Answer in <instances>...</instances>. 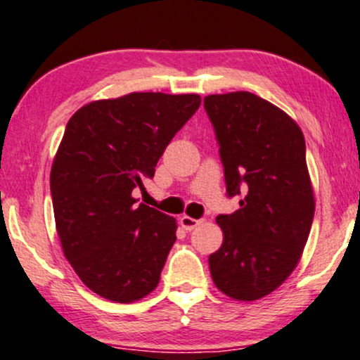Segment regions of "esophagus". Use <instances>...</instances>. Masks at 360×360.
<instances>
[{"mask_svg":"<svg viewBox=\"0 0 360 360\" xmlns=\"http://www.w3.org/2000/svg\"><path fill=\"white\" fill-rule=\"evenodd\" d=\"M202 221H198V219H193V217H188V215H181L180 217V226L184 227L185 231H193L197 226H200Z\"/></svg>","mask_w":360,"mask_h":360,"instance_id":"obj_1","label":"esophagus"}]
</instances>
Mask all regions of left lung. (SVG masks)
<instances>
[{
    "instance_id": "1",
    "label": "left lung",
    "mask_w": 360,
    "mask_h": 360,
    "mask_svg": "<svg viewBox=\"0 0 360 360\" xmlns=\"http://www.w3.org/2000/svg\"><path fill=\"white\" fill-rule=\"evenodd\" d=\"M226 175L227 195H244L219 215L222 246L209 256L212 280L227 297L255 302L293 273L315 214L305 138L285 111L252 92L204 99Z\"/></svg>"
}]
</instances>
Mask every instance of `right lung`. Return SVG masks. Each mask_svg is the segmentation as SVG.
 Returning a JSON list of instances; mask_svg holds the SVG:
<instances>
[{"label":"right lung","mask_w":360,"mask_h":360,"mask_svg":"<svg viewBox=\"0 0 360 360\" xmlns=\"http://www.w3.org/2000/svg\"><path fill=\"white\" fill-rule=\"evenodd\" d=\"M198 94L131 92L92 101L67 122L50 172L55 227L80 281L105 300L131 303L158 286L176 221L136 204Z\"/></svg>","instance_id":"add662e5"}]
</instances>
